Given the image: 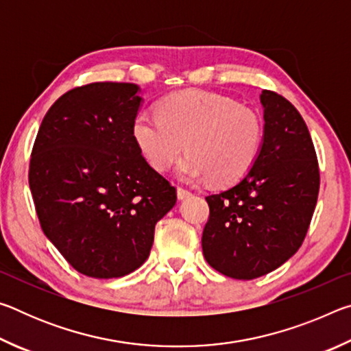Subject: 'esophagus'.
<instances>
[{
    "instance_id": "1",
    "label": "esophagus",
    "mask_w": 351,
    "mask_h": 351,
    "mask_svg": "<svg viewBox=\"0 0 351 351\" xmlns=\"http://www.w3.org/2000/svg\"><path fill=\"white\" fill-rule=\"evenodd\" d=\"M176 193H178V199H186L189 197H192V192H189V190L182 189V187H178Z\"/></svg>"
}]
</instances>
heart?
Masks as SVG:
<instances>
[{
  "instance_id": "b5f03b06",
  "label": "heart",
  "mask_w": 351,
  "mask_h": 351,
  "mask_svg": "<svg viewBox=\"0 0 351 351\" xmlns=\"http://www.w3.org/2000/svg\"><path fill=\"white\" fill-rule=\"evenodd\" d=\"M133 139L147 164L159 173L173 167L184 147L187 154L178 167L181 180L210 178L213 184L229 186L257 162L263 122L257 111L228 96L189 90L162 99L156 116H136Z\"/></svg>"
}]
</instances>
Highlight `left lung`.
I'll return each mask as SVG.
<instances>
[{
    "label": "left lung",
    "instance_id": "left-lung-1",
    "mask_svg": "<svg viewBox=\"0 0 351 351\" xmlns=\"http://www.w3.org/2000/svg\"><path fill=\"white\" fill-rule=\"evenodd\" d=\"M263 144L251 171L206 197L203 254L221 274L252 280L299 251L319 195V164L310 132L289 100L263 90Z\"/></svg>",
    "mask_w": 351,
    "mask_h": 351
}]
</instances>
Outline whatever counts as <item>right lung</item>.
<instances>
[{
	"mask_svg": "<svg viewBox=\"0 0 351 351\" xmlns=\"http://www.w3.org/2000/svg\"><path fill=\"white\" fill-rule=\"evenodd\" d=\"M138 91L134 83L77 86L47 110L34 142L29 187L41 229L88 277L138 269L176 203V189L133 139Z\"/></svg>",
	"mask_w": 351,
	"mask_h": 351,
	"instance_id": "right-lung-1",
	"label": "right lung"
}]
</instances>
